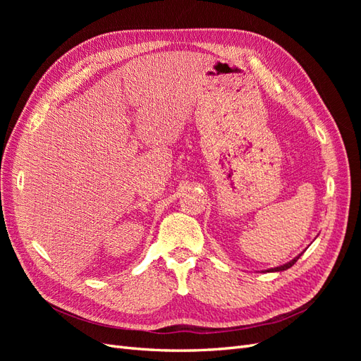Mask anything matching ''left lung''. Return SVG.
I'll list each match as a JSON object with an SVG mask.
<instances>
[{"instance_id": "1", "label": "left lung", "mask_w": 361, "mask_h": 361, "mask_svg": "<svg viewBox=\"0 0 361 361\" xmlns=\"http://www.w3.org/2000/svg\"><path fill=\"white\" fill-rule=\"evenodd\" d=\"M302 255V253H301ZM301 255H298V256H295L292 260H289V262H286V264H283V265H280V267H276V268H269V269H267V272H279V271H286L288 268H290L295 262H297L298 259H300V256Z\"/></svg>"}]
</instances>
